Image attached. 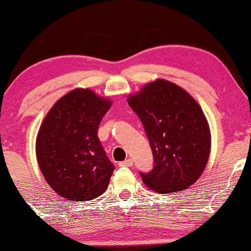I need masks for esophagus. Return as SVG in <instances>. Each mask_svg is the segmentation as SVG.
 I'll list each match as a JSON object with an SVG mask.
<instances>
[{
  "label": "esophagus",
  "mask_w": 251,
  "mask_h": 251,
  "mask_svg": "<svg viewBox=\"0 0 251 251\" xmlns=\"http://www.w3.org/2000/svg\"><path fill=\"white\" fill-rule=\"evenodd\" d=\"M120 167H132L133 166V161L131 159H126L122 162H120Z\"/></svg>",
  "instance_id": "1"
}]
</instances>
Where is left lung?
<instances>
[{"label":"left lung","instance_id":"left-lung-1","mask_svg":"<svg viewBox=\"0 0 251 251\" xmlns=\"http://www.w3.org/2000/svg\"><path fill=\"white\" fill-rule=\"evenodd\" d=\"M128 104L142 121L153 153L152 170L139 173L146 186L166 194L195 183L210 152V131L198 102L178 85L156 80Z\"/></svg>","mask_w":251,"mask_h":251}]
</instances>
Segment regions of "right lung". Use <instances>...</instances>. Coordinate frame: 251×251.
Wrapping results in <instances>:
<instances>
[{"mask_svg": "<svg viewBox=\"0 0 251 251\" xmlns=\"http://www.w3.org/2000/svg\"><path fill=\"white\" fill-rule=\"evenodd\" d=\"M111 101L75 89L52 106L36 139L40 169L51 187L71 201H89L108 186L115 167L98 138Z\"/></svg>", "mask_w": 251, "mask_h": 251, "instance_id": "obj_1", "label": "right lung"}]
</instances>
